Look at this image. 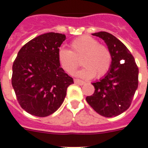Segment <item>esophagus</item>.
<instances>
[{"instance_id": "esophagus-1", "label": "esophagus", "mask_w": 148, "mask_h": 148, "mask_svg": "<svg viewBox=\"0 0 148 148\" xmlns=\"http://www.w3.org/2000/svg\"><path fill=\"white\" fill-rule=\"evenodd\" d=\"M74 82L76 84H77V85H79V86H82V85H84L85 84V82H83V81L80 80V79H74Z\"/></svg>"}]
</instances>
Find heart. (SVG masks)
<instances>
[{"label": "heart", "mask_w": 148, "mask_h": 148, "mask_svg": "<svg viewBox=\"0 0 148 148\" xmlns=\"http://www.w3.org/2000/svg\"><path fill=\"white\" fill-rule=\"evenodd\" d=\"M70 51L60 49L58 62L61 68L69 74H73L82 64L85 67L78 73L80 77L97 78L105 76L110 70L112 55L108 47L91 36L78 37L72 40Z\"/></svg>", "instance_id": "1"}]
</instances>
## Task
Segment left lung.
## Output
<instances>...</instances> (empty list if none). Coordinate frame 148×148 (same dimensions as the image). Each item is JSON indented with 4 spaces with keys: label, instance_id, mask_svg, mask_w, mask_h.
I'll list each match as a JSON object with an SVG mask.
<instances>
[{
    "label": "left lung",
    "instance_id": "obj_1",
    "mask_svg": "<svg viewBox=\"0 0 148 148\" xmlns=\"http://www.w3.org/2000/svg\"><path fill=\"white\" fill-rule=\"evenodd\" d=\"M102 39L111 52L110 70L101 80L93 82L95 88L86 101L98 114L112 117L126 111L131 106L138 87L139 69L129 50L112 34L93 33Z\"/></svg>",
    "mask_w": 148,
    "mask_h": 148
}]
</instances>
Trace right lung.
Listing matches in <instances>:
<instances>
[{
  "label": "right lung",
  "instance_id": "add662e5",
  "mask_svg": "<svg viewBox=\"0 0 148 148\" xmlns=\"http://www.w3.org/2000/svg\"><path fill=\"white\" fill-rule=\"evenodd\" d=\"M63 34L48 32L34 38L18 52L12 65V85L25 111L39 117L54 113L61 106L74 80L61 68L58 52Z\"/></svg>",
  "mask_w": 148,
  "mask_h": 148
}]
</instances>
